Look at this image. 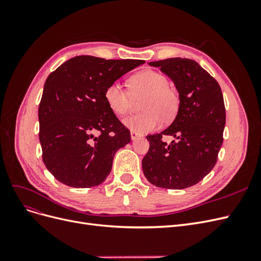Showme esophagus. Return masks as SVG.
Here are the masks:
<instances>
[{"label": "esophagus", "mask_w": 261, "mask_h": 261, "mask_svg": "<svg viewBox=\"0 0 261 261\" xmlns=\"http://www.w3.org/2000/svg\"><path fill=\"white\" fill-rule=\"evenodd\" d=\"M138 137H140V135L138 133H136V132H134V130H130V138L134 140V139H136V138H138Z\"/></svg>", "instance_id": "34e87169"}]
</instances>
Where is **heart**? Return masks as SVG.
<instances>
[{"label":"heart","mask_w":261,"mask_h":261,"mask_svg":"<svg viewBox=\"0 0 261 261\" xmlns=\"http://www.w3.org/2000/svg\"><path fill=\"white\" fill-rule=\"evenodd\" d=\"M128 84L134 96L144 98L141 111L145 113L125 118L126 127L138 134H144L159 127L160 117L165 122H170L175 117L179 105L178 93L168 85L165 75L153 69H143L134 74ZM105 99L109 109L117 116H124L132 107L130 94L116 82L107 87Z\"/></svg>","instance_id":"1"}]
</instances>
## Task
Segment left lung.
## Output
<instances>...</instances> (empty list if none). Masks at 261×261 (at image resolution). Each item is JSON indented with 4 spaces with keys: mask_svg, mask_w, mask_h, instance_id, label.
<instances>
[{
    "mask_svg": "<svg viewBox=\"0 0 261 261\" xmlns=\"http://www.w3.org/2000/svg\"><path fill=\"white\" fill-rule=\"evenodd\" d=\"M149 65L160 67L174 83L179 94L175 120L169 127L148 135L149 150L143 159L146 178L168 189L191 187L215 167L223 143L224 100L218 82L198 63L171 58ZM163 136L176 138L168 145Z\"/></svg>",
    "mask_w": 261,
    "mask_h": 261,
    "instance_id": "8db88e82",
    "label": "left lung"
}]
</instances>
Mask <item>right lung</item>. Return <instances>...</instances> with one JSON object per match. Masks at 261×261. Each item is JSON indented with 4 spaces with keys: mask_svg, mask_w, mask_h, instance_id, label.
I'll list each match as a JSON object with an SVG mask.
<instances>
[{
    "mask_svg": "<svg viewBox=\"0 0 261 261\" xmlns=\"http://www.w3.org/2000/svg\"><path fill=\"white\" fill-rule=\"evenodd\" d=\"M143 60H106L80 55L46 78L39 105L42 160L51 174L70 187L101 184L113 158L130 141V132L109 109L105 91Z\"/></svg>",
    "mask_w": 261,
    "mask_h": 261,
    "instance_id": "obj_1",
    "label": "right lung"
}]
</instances>
